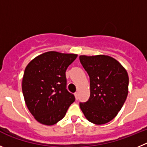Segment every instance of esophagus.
Returning a JSON list of instances; mask_svg holds the SVG:
<instances>
[{
  "label": "esophagus",
  "mask_w": 147,
  "mask_h": 147,
  "mask_svg": "<svg viewBox=\"0 0 147 147\" xmlns=\"http://www.w3.org/2000/svg\"><path fill=\"white\" fill-rule=\"evenodd\" d=\"M74 96H75V98H76V100H78V98H79V94H78V92L74 93Z\"/></svg>",
  "instance_id": "34e87169"
}]
</instances>
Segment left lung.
<instances>
[{
    "instance_id": "1",
    "label": "left lung",
    "mask_w": 147,
    "mask_h": 147,
    "mask_svg": "<svg viewBox=\"0 0 147 147\" xmlns=\"http://www.w3.org/2000/svg\"><path fill=\"white\" fill-rule=\"evenodd\" d=\"M90 79V97L79 104L84 116L96 125L107 123L121 110L128 93V75L117 60L108 55H80Z\"/></svg>"
}]
</instances>
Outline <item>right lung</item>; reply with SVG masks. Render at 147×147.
<instances>
[{
    "label": "right lung",
    "mask_w": 147,
    "mask_h": 147,
    "mask_svg": "<svg viewBox=\"0 0 147 147\" xmlns=\"http://www.w3.org/2000/svg\"><path fill=\"white\" fill-rule=\"evenodd\" d=\"M76 58V54L49 51L26 65L22 92L26 107L40 123H57L75 101L74 95L66 89L65 71Z\"/></svg>",
    "instance_id": "add662e5"
}]
</instances>
